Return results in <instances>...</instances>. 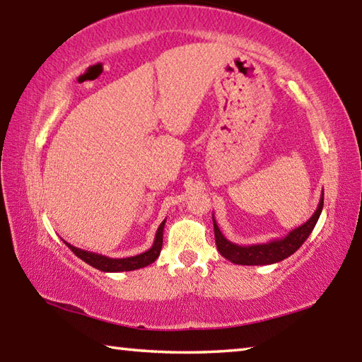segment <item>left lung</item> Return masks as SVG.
<instances>
[{
    "mask_svg": "<svg viewBox=\"0 0 362 362\" xmlns=\"http://www.w3.org/2000/svg\"><path fill=\"white\" fill-rule=\"evenodd\" d=\"M322 204H324V192L321 194L317 209L315 211L313 216L310 217V220H306L303 225L293 228L289 235H286L284 238H279V240H273L263 244H252V246H240V244H235L226 240V238L222 235V231H220L216 218L212 216L214 235H216V244H217L218 252L222 254L225 259L236 263V265H272V263H278L281 260H284L296 252V250L306 241V238L310 236V233L313 231L317 218L321 216Z\"/></svg>",
    "mask_w": 362,
    "mask_h": 362,
    "instance_id": "8db88e82",
    "label": "left lung"
}]
</instances>
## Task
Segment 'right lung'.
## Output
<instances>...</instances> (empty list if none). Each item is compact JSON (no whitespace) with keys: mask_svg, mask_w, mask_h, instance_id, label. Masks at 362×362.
I'll return each mask as SVG.
<instances>
[{"mask_svg":"<svg viewBox=\"0 0 362 362\" xmlns=\"http://www.w3.org/2000/svg\"><path fill=\"white\" fill-rule=\"evenodd\" d=\"M164 223H166V220H163L161 225H159L156 236H155V241H153V246L148 250H145V252L134 255V257H126V259H112V257L89 252V250L75 247L66 241H64V243L69 246V249H71V252L76 257H79V259L88 263V265L100 269V272H105V273L132 272V269H139V268L150 265V263L155 262L159 257V252H161V247H163Z\"/></svg>","mask_w":362,"mask_h":362,"instance_id":"right-lung-1","label":"right lung"}]
</instances>
